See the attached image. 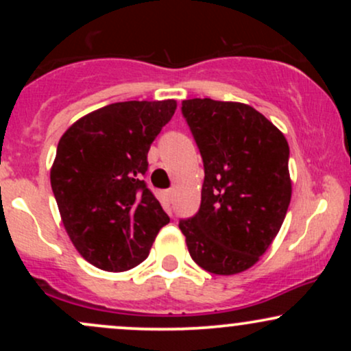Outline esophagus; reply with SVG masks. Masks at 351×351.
Here are the masks:
<instances>
[{"mask_svg": "<svg viewBox=\"0 0 351 351\" xmlns=\"http://www.w3.org/2000/svg\"><path fill=\"white\" fill-rule=\"evenodd\" d=\"M165 196H167L168 203H173V198H175V191H173V189H168V191H165Z\"/></svg>", "mask_w": 351, "mask_h": 351, "instance_id": "34e87169", "label": "esophagus"}]
</instances>
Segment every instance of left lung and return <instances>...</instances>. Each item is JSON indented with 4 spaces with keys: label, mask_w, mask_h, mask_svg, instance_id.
Returning <instances> with one entry per match:
<instances>
[{
    "label": "left lung",
    "mask_w": 351,
    "mask_h": 351,
    "mask_svg": "<svg viewBox=\"0 0 351 351\" xmlns=\"http://www.w3.org/2000/svg\"><path fill=\"white\" fill-rule=\"evenodd\" d=\"M181 112L204 165L199 211L180 221L189 256L211 274H239L267 251L287 215L289 143L245 104L189 99Z\"/></svg>",
    "instance_id": "obj_1"
}]
</instances>
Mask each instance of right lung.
<instances>
[{
	"label": "right lung",
	"instance_id": "right-lung-1",
	"mask_svg": "<svg viewBox=\"0 0 351 351\" xmlns=\"http://www.w3.org/2000/svg\"><path fill=\"white\" fill-rule=\"evenodd\" d=\"M176 100H128L84 115L60 136L51 186L64 228L80 256L108 272L148 257L170 217L147 188L150 145Z\"/></svg>",
	"mask_w": 351,
	"mask_h": 351
}]
</instances>
